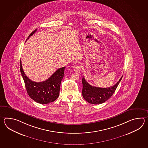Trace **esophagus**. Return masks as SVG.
<instances>
[{
	"mask_svg": "<svg viewBox=\"0 0 148 148\" xmlns=\"http://www.w3.org/2000/svg\"><path fill=\"white\" fill-rule=\"evenodd\" d=\"M81 70H82V67H81V66H75L74 68H73L74 71H75L76 73H80Z\"/></svg>",
	"mask_w": 148,
	"mask_h": 148,
	"instance_id": "esophagus-1",
	"label": "esophagus"
}]
</instances>
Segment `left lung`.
<instances>
[{
	"label": "left lung",
	"instance_id": "8db88e82",
	"mask_svg": "<svg viewBox=\"0 0 148 148\" xmlns=\"http://www.w3.org/2000/svg\"><path fill=\"white\" fill-rule=\"evenodd\" d=\"M122 77L116 84L108 88H100L92 86L86 81L85 78L82 79V94L85 101L92 104H101L109 99L115 91Z\"/></svg>",
	"mask_w": 148,
	"mask_h": 148
}]
</instances>
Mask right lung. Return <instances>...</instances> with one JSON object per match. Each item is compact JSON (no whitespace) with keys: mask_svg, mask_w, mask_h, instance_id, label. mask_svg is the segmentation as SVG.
Masks as SVG:
<instances>
[{"mask_svg":"<svg viewBox=\"0 0 148 148\" xmlns=\"http://www.w3.org/2000/svg\"><path fill=\"white\" fill-rule=\"evenodd\" d=\"M36 31L37 29L32 32L26 41ZM65 68L64 66L57 70L47 80L36 82H33L26 75L21 60L20 70L29 96L35 101L41 104H49L56 101L59 96L61 82L64 75Z\"/></svg>","mask_w":148,"mask_h":148,"instance_id":"add662e5","label":"right lung"}]
</instances>
